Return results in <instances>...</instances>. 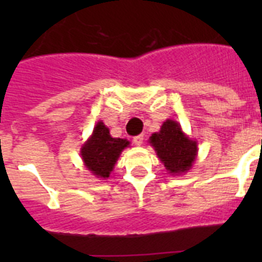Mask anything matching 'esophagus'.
<instances>
[{
  "label": "esophagus",
  "instance_id": "obj_1",
  "mask_svg": "<svg viewBox=\"0 0 262 262\" xmlns=\"http://www.w3.org/2000/svg\"><path fill=\"white\" fill-rule=\"evenodd\" d=\"M143 140H144V135H136L134 136V143L136 145H142L143 144Z\"/></svg>",
  "mask_w": 262,
  "mask_h": 262
}]
</instances>
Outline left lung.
Masks as SVG:
<instances>
[{
	"instance_id": "1",
	"label": "left lung",
	"mask_w": 262,
	"mask_h": 262,
	"mask_svg": "<svg viewBox=\"0 0 262 262\" xmlns=\"http://www.w3.org/2000/svg\"><path fill=\"white\" fill-rule=\"evenodd\" d=\"M149 143L169 173L189 170L196 156V143L182 133L181 126L172 119L164 122L160 133L152 134Z\"/></svg>"
}]
</instances>
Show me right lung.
<instances>
[{
  "label": "right lung",
  "instance_id": "1",
  "mask_svg": "<svg viewBox=\"0 0 262 262\" xmlns=\"http://www.w3.org/2000/svg\"><path fill=\"white\" fill-rule=\"evenodd\" d=\"M128 144L126 139L111 138L107 127L102 122H98L94 127L93 135L81 148V156L86 168L94 176L107 178L120 152Z\"/></svg>",
  "mask_w": 262,
  "mask_h": 262
}]
</instances>
